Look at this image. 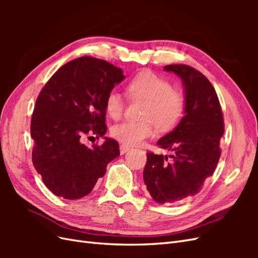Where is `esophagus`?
Instances as JSON below:
<instances>
[{"label":"esophagus","instance_id":"obj_1","mask_svg":"<svg viewBox=\"0 0 258 258\" xmlns=\"http://www.w3.org/2000/svg\"><path fill=\"white\" fill-rule=\"evenodd\" d=\"M119 150H120V154L123 155V154H126L130 150V146H128L126 144H121L120 147H119Z\"/></svg>","mask_w":258,"mask_h":258}]
</instances>
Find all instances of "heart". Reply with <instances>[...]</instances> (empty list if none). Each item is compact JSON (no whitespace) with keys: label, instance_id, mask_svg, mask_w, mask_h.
<instances>
[{"label":"heart","instance_id":"1","mask_svg":"<svg viewBox=\"0 0 258 258\" xmlns=\"http://www.w3.org/2000/svg\"><path fill=\"white\" fill-rule=\"evenodd\" d=\"M127 93L131 99L145 101L143 120H123L114 124L112 136L128 145H137L154 134V122L158 129L172 128L181 118L184 111L182 93L171 87L163 77L152 71H144L136 75L127 85ZM124 101L118 91L113 90L105 99V110L112 118L122 114Z\"/></svg>","mask_w":258,"mask_h":258}]
</instances>
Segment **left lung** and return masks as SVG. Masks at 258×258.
Returning a JSON list of instances; mask_svg holds the SVG:
<instances>
[{"instance_id": "8db88e82", "label": "left lung", "mask_w": 258, "mask_h": 258, "mask_svg": "<svg viewBox=\"0 0 258 258\" xmlns=\"http://www.w3.org/2000/svg\"><path fill=\"white\" fill-rule=\"evenodd\" d=\"M183 82L184 117L177 126L157 142L172 152L168 156L147 153L143 171L146 189L158 204H175L198 194L213 174L221 157L224 135L222 107L207 77L189 66L163 68Z\"/></svg>"}]
</instances>
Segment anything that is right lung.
Listing matches in <instances>:
<instances>
[{
  "instance_id": "add662e5",
  "label": "right lung",
  "mask_w": 258,
  "mask_h": 258,
  "mask_svg": "<svg viewBox=\"0 0 258 258\" xmlns=\"http://www.w3.org/2000/svg\"><path fill=\"white\" fill-rule=\"evenodd\" d=\"M123 80L121 69L86 56L62 66L41 90L31 118L32 161L56 196H87L107 163L119 156L113 139L92 146L82 140L88 134L105 135V99Z\"/></svg>"
}]
</instances>
